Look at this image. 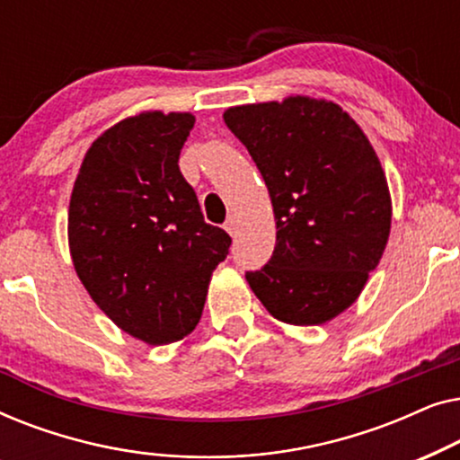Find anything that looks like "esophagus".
Masks as SVG:
<instances>
[{
	"mask_svg": "<svg viewBox=\"0 0 460 460\" xmlns=\"http://www.w3.org/2000/svg\"><path fill=\"white\" fill-rule=\"evenodd\" d=\"M224 230L228 232L230 236H236V232H238V219L232 216V217H228V222L224 224Z\"/></svg>",
	"mask_w": 460,
	"mask_h": 460,
	"instance_id": "34e87169",
	"label": "esophagus"
}]
</instances>
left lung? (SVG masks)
I'll list each match as a JSON object with an SVG mask.
<instances>
[{
    "instance_id": "obj_1",
    "label": "left lung",
    "mask_w": 460,
    "mask_h": 460,
    "mask_svg": "<svg viewBox=\"0 0 460 460\" xmlns=\"http://www.w3.org/2000/svg\"><path fill=\"white\" fill-rule=\"evenodd\" d=\"M228 129L247 146L272 200L276 247L247 272L276 320L324 324L360 297L392 228V197L360 125L323 98L230 106Z\"/></svg>"
}]
</instances>
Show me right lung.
<instances>
[{"label": "right lung", "mask_w": 460, "mask_h": 460, "mask_svg": "<svg viewBox=\"0 0 460 460\" xmlns=\"http://www.w3.org/2000/svg\"><path fill=\"white\" fill-rule=\"evenodd\" d=\"M192 112L146 111L87 148L68 205V249L85 291L128 335L173 343L199 324L232 238L209 226L178 159Z\"/></svg>", "instance_id": "right-lung-1"}]
</instances>
